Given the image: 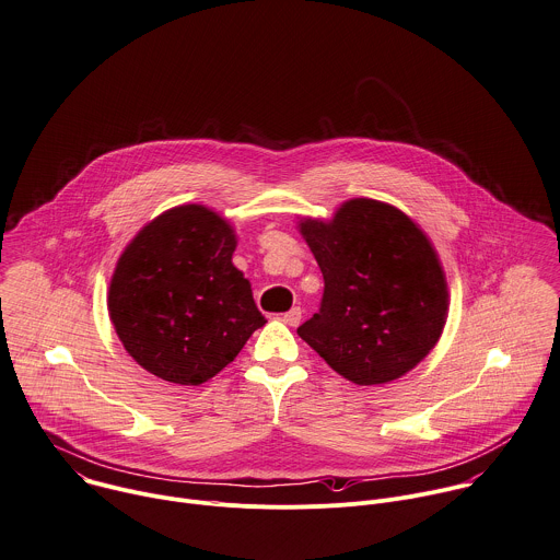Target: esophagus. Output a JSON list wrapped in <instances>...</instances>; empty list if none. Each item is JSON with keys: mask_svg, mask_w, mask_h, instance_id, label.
Listing matches in <instances>:
<instances>
[{"mask_svg": "<svg viewBox=\"0 0 560 560\" xmlns=\"http://www.w3.org/2000/svg\"><path fill=\"white\" fill-rule=\"evenodd\" d=\"M300 319H302V308H300V306H295V308H291V311H287V313L282 315V322L289 324V326H298Z\"/></svg>", "mask_w": 560, "mask_h": 560, "instance_id": "34e87169", "label": "esophagus"}]
</instances>
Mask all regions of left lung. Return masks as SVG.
Here are the masks:
<instances>
[{
	"instance_id": "1",
	"label": "left lung",
	"mask_w": 560,
	"mask_h": 560,
	"mask_svg": "<svg viewBox=\"0 0 560 560\" xmlns=\"http://www.w3.org/2000/svg\"><path fill=\"white\" fill-rule=\"evenodd\" d=\"M298 228L324 276L322 306L298 335L357 385L416 368L448 311L446 278L424 232L374 199H350L330 221L302 219Z\"/></svg>"
}]
</instances>
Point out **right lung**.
I'll use <instances>...</instances> for the list:
<instances>
[{"mask_svg": "<svg viewBox=\"0 0 560 560\" xmlns=\"http://www.w3.org/2000/svg\"><path fill=\"white\" fill-rule=\"evenodd\" d=\"M234 249V228L197 203L166 210L127 245L107 306L125 350L147 372L201 385L265 326Z\"/></svg>", "mask_w": 560, "mask_h": 560, "instance_id": "right-lung-1", "label": "right lung"}]
</instances>
